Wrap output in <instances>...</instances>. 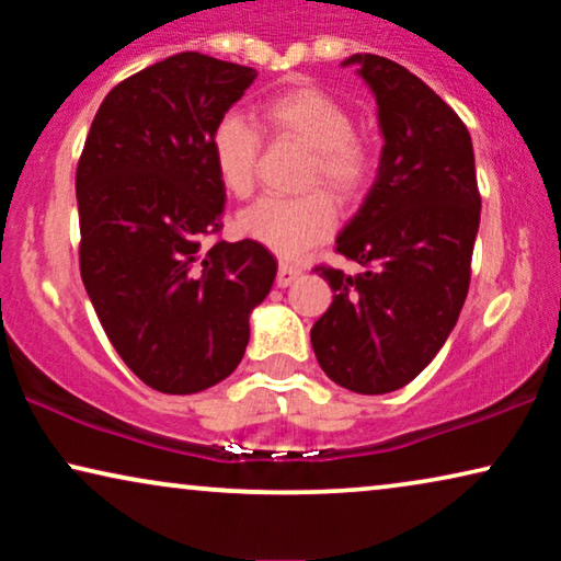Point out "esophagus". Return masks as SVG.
Returning <instances> with one entry per match:
<instances>
[{
	"label": "esophagus",
	"instance_id": "34e87169",
	"mask_svg": "<svg viewBox=\"0 0 561 561\" xmlns=\"http://www.w3.org/2000/svg\"><path fill=\"white\" fill-rule=\"evenodd\" d=\"M298 275H301V267L294 265V263H280L278 267V278H275V283H278L280 288H288L290 283H294Z\"/></svg>",
	"mask_w": 561,
	"mask_h": 561
}]
</instances>
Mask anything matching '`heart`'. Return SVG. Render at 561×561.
<instances>
[{
	"label": "heart",
	"instance_id": "obj_1",
	"mask_svg": "<svg viewBox=\"0 0 561 561\" xmlns=\"http://www.w3.org/2000/svg\"><path fill=\"white\" fill-rule=\"evenodd\" d=\"M265 127L283 140H296L311 150L306 186H327L340 202H352L370 186L375 173L373 152L355 135V117L340 99L317 87L286 89L260 106ZM263 137L240 112L217 119L209 152L221 188L244 198L255 188ZM336 225L334 202L324 191L301 196H265L237 219V229L252 242L280 257H298L332 234Z\"/></svg>",
	"mask_w": 561,
	"mask_h": 561
}]
</instances>
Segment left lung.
I'll return each instance as SVG.
<instances>
[{"label":"left lung","instance_id":"left-lung-1","mask_svg":"<svg viewBox=\"0 0 561 561\" xmlns=\"http://www.w3.org/2000/svg\"><path fill=\"white\" fill-rule=\"evenodd\" d=\"M378 102L380 168L336 237V252L365 267L317 265L334 301L311 327V347L336 386L365 396L398 390L436 357L470 288L480 227L472 140L457 112L419 76L355 53Z\"/></svg>","mask_w":561,"mask_h":561}]
</instances>
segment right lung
Listing matches in <instances>:
<instances>
[{
  "label": "right lung",
  "instance_id": "add662e5",
  "mask_svg": "<svg viewBox=\"0 0 561 561\" xmlns=\"http://www.w3.org/2000/svg\"><path fill=\"white\" fill-rule=\"evenodd\" d=\"M257 71L202 53L142 68L104 96L76 168L81 280L125 365L188 396L234 373L278 260L214 242L225 188L209 137Z\"/></svg>",
  "mask_w": 561,
  "mask_h": 561
}]
</instances>
